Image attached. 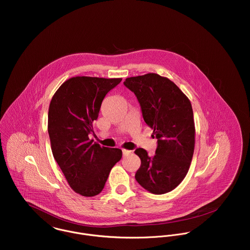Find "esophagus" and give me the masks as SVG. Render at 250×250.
<instances>
[{
	"mask_svg": "<svg viewBox=\"0 0 250 250\" xmlns=\"http://www.w3.org/2000/svg\"><path fill=\"white\" fill-rule=\"evenodd\" d=\"M131 153H132V151H130V150H126V149H123V150H122V154H123V157L129 156Z\"/></svg>",
	"mask_w": 250,
	"mask_h": 250,
	"instance_id": "34e87169",
	"label": "esophagus"
}]
</instances>
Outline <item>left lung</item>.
Returning a JSON list of instances; mask_svg holds the SVG:
<instances>
[{
	"instance_id": "obj_1",
	"label": "left lung",
	"mask_w": 250,
	"mask_h": 250,
	"mask_svg": "<svg viewBox=\"0 0 250 250\" xmlns=\"http://www.w3.org/2000/svg\"><path fill=\"white\" fill-rule=\"evenodd\" d=\"M123 83L135 93L143 119L158 140L152 157L136 149L142 161L136 180L154 194L171 191L186 177L193 155L191 104L173 82L155 73L127 78Z\"/></svg>"
}]
</instances>
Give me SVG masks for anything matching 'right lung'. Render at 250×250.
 <instances>
[{"label":"right lung","mask_w":250,"mask_h":250,"mask_svg":"<svg viewBox=\"0 0 250 250\" xmlns=\"http://www.w3.org/2000/svg\"><path fill=\"white\" fill-rule=\"evenodd\" d=\"M122 79L73 77L53 96L48 112L52 152L72 189L83 196L99 194L112 167L121 160L118 148L89 140L107 92Z\"/></svg>","instance_id":"1"}]
</instances>
